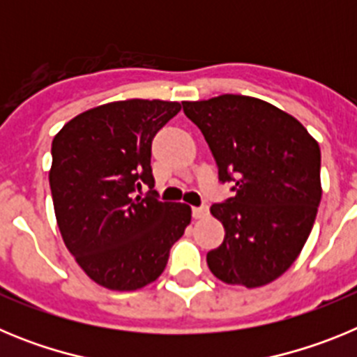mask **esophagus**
<instances>
[{
	"label": "esophagus",
	"instance_id": "obj_1",
	"mask_svg": "<svg viewBox=\"0 0 357 357\" xmlns=\"http://www.w3.org/2000/svg\"><path fill=\"white\" fill-rule=\"evenodd\" d=\"M191 213H193V218H206L207 214H209V207L207 206H200V207H193L191 209Z\"/></svg>",
	"mask_w": 357,
	"mask_h": 357
}]
</instances>
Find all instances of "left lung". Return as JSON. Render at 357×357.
Returning <instances> with one entry per match:
<instances>
[{
	"label": "left lung",
	"instance_id": "left-lung-1",
	"mask_svg": "<svg viewBox=\"0 0 357 357\" xmlns=\"http://www.w3.org/2000/svg\"><path fill=\"white\" fill-rule=\"evenodd\" d=\"M234 195L213 204L225 239L207 254L227 284L257 288L275 280L301 254L321 198L320 146L293 116L241 94L182 102Z\"/></svg>",
	"mask_w": 357,
	"mask_h": 357
}]
</instances>
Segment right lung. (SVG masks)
<instances>
[{"instance_id": "right-lung-1", "label": "right lung", "mask_w": 357, "mask_h": 357, "mask_svg": "<svg viewBox=\"0 0 357 357\" xmlns=\"http://www.w3.org/2000/svg\"><path fill=\"white\" fill-rule=\"evenodd\" d=\"M181 103L125 100L85 110L52 143L53 207L62 239L94 282L116 291L150 284L191 222L185 204L153 191L151 141ZM143 185L144 197L135 193Z\"/></svg>"}]
</instances>
